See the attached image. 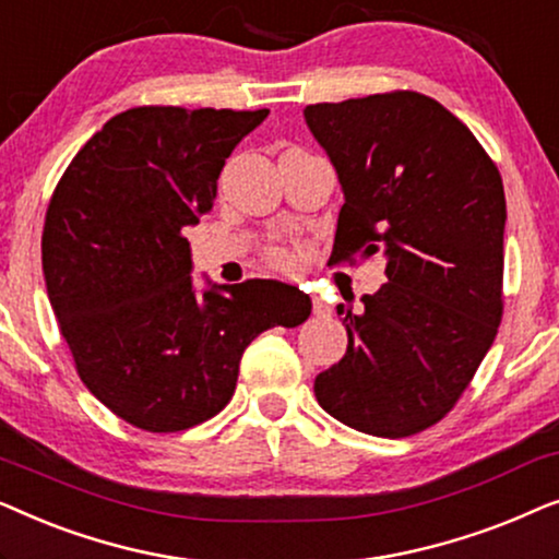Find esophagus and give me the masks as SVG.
<instances>
[{"instance_id":"34e87169","label":"esophagus","mask_w":559,"mask_h":559,"mask_svg":"<svg viewBox=\"0 0 559 559\" xmlns=\"http://www.w3.org/2000/svg\"><path fill=\"white\" fill-rule=\"evenodd\" d=\"M312 312H316V316H323V312H325V305H323V302H318V300H312Z\"/></svg>"}]
</instances>
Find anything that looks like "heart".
Here are the masks:
<instances>
[{
	"instance_id": "b5f03b06",
	"label": "heart",
	"mask_w": 559,
	"mask_h": 559,
	"mask_svg": "<svg viewBox=\"0 0 559 559\" xmlns=\"http://www.w3.org/2000/svg\"><path fill=\"white\" fill-rule=\"evenodd\" d=\"M274 262H280V264H293V259H289V254H285V251H274Z\"/></svg>"
}]
</instances>
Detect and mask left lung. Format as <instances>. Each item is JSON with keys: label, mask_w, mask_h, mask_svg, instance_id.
Masks as SVG:
<instances>
[{"label": "left lung", "mask_w": 559, "mask_h": 559, "mask_svg": "<svg viewBox=\"0 0 559 559\" xmlns=\"http://www.w3.org/2000/svg\"><path fill=\"white\" fill-rule=\"evenodd\" d=\"M338 175L331 259L381 251L386 285L346 312V356L316 377L318 404L377 438L448 415L501 323V175L471 129L415 91L305 106Z\"/></svg>", "instance_id": "1"}]
</instances>
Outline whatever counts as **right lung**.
<instances>
[{"instance_id": "right-lung-1", "label": "right lung", "mask_w": 559, "mask_h": 559, "mask_svg": "<svg viewBox=\"0 0 559 559\" xmlns=\"http://www.w3.org/2000/svg\"><path fill=\"white\" fill-rule=\"evenodd\" d=\"M266 109L136 106L83 144L50 198L43 272L88 392L124 423L178 432L234 396L243 350L308 320L277 280L195 287L186 228L213 209L226 157Z\"/></svg>"}]
</instances>
